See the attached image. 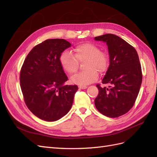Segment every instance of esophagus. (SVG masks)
<instances>
[{
	"mask_svg": "<svg viewBox=\"0 0 157 157\" xmlns=\"http://www.w3.org/2000/svg\"><path fill=\"white\" fill-rule=\"evenodd\" d=\"M87 87H88L87 86H79V89H86V88H87Z\"/></svg>",
	"mask_w": 157,
	"mask_h": 157,
	"instance_id": "esophagus-1",
	"label": "esophagus"
}]
</instances>
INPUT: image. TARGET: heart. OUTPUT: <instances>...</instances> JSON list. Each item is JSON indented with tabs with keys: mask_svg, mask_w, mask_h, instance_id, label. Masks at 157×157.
Instances as JSON below:
<instances>
[{
	"mask_svg": "<svg viewBox=\"0 0 157 157\" xmlns=\"http://www.w3.org/2000/svg\"><path fill=\"white\" fill-rule=\"evenodd\" d=\"M75 54L65 51L60 56V63L63 69L69 75L78 71L79 63H84L85 71L77 73L71 80L74 84L85 86L91 84L98 79L97 71L100 73L106 71L109 65V57L102 52L98 46L92 43H84L75 48Z\"/></svg>",
	"mask_w": 157,
	"mask_h": 157,
	"instance_id": "1",
	"label": "heart"
}]
</instances>
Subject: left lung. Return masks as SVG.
I'll use <instances>...</instances> for the list:
<instances>
[{"label":"left lung","mask_w":157,"mask_h":157,"mask_svg":"<svg viewBox=\"0 0 157 157\" xmlns=\"http://www.w3.org/2000/svg\"><path fill=\"white\" fill-rule=\"evenodd\" d=\"M108 46L110 65L102 83L109 88L96 86L98 94L94 100L98 111L109 117L125 114L134 106L142 81L141 65L137 51L119 36L106 34L94 38Z\"/></svg>","instance_id":"8db88e82"}]
</instances>
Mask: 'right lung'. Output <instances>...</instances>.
<instances>
[{"mask_svg":"<svg viewBox=\"0 0 157 157\" xmlns=\"http://www.w3.org/2000/svg\"><path fill=\"white\" fill-rule=\"evenodd\" d=\"M64 39H48L33 48L20 71V86L25 105L46 121H55L71 109L76 85H64L68 78L60 63L61 53L71 46Z\"/></svg>","mask_w":157,"mask_h":157,"instance_id":"add662e5","label":"right lung"}]
</instances>
